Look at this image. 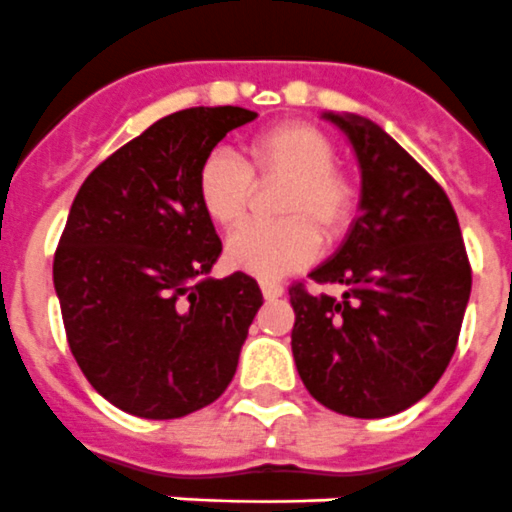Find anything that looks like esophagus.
Returning a JSON list of instances; mask_svg holds the SVG:
<instances>
[{
	"label": "esophagus",
	"instance_id": "esophagus-1",
	"mask_svg": "<svg viewBox=\"0 0 512 512\" xmlns=\"http://www.w3.org/2000/svg\"><path fill=\"white\" fill-rule=\"evenodd\" d=\"M260 289H263L265 299H278L283 294V286L276 281H260Z\"/></svg>",
	"mask_w": 512,
	"mask_h": 512
}]
</instances>
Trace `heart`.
<instances>
[{
  "label": "heart",
  "mask_w": 512,
  "mask_h": 512,
  "mask_svg": "<svg viewBox=\"0 0 512 512\" xmlns=\"http://www.w3.org/2000/svg\"><path fill=\"white\" fill-rule=\"evenodd\" d=\"M252 176H283L278 213L286 218L249 223L231 236L226 257L236 270L257 278H281L304 268L320 252V230L336 239L349 229L356 187L336 166V148L307 122H281L247 143V163L226 148L210 150L195 176L197 203L221 229L244 221Z\"/></svg>",
  "instance_id": "b5f03b06"
}]
</instances>
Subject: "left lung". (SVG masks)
Returning a JSON list of instances; mask_svg holds the SVG:
<instances>
[{
	"mask_svg": "<svg viewBox=\"0 0 512 512\" xmlns=\"http://www.w3.org/2000/svg\"><path fill=\"white\" fill-rule=\"evenodd\" d=\"M362 169L359 218L309 273L343 294L289 289L291 351L309 395L356 419L409 409L435 388L458 346L471 265L440 184L388 132L356 114H325Z\"/></svg>",
	"mask_w": 512,
	"mask_h": 512,
	"instance_id": "8db88e82",
	"label": "left lung"
}]
</instances>
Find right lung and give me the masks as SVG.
<instances>
[{"instance_id": "add662e5", "label": "right lung", "mask_w": 512, "mask_h": 512, "mask_svg": "<svg viewBox=\"0 0 512 512\" xmlns=\"http://www.w3.org/2000/svg\"><path fill=\"white\" fill-rule=\"evenodd\" d=\"M257 114L195 106L150 124L90 171L54 255L77 367L117 409L179 419L229 388L263 304L255 278H210L221 255L195 176Z\"/></svg>"}]
</instances>
